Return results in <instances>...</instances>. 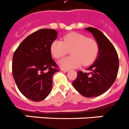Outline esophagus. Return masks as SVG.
<instances>
[{"label":"esophagus","instance_id":"34e87169","mask_svg":"<svg viewBox=\"0 0 129 129\" xmlns=\"http://www.w3.org/2000/svg\"><path fill=\"white\" fill-rule=\"evenodd\" d=\"M61 71H65V72H67V71H69V69H66V68H61Z\"/></svg>","mask_w":129,"mask_h":129}]
</instances>
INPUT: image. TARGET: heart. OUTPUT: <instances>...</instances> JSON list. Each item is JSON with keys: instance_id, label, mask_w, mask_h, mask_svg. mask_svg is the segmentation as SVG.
Returning <instances> with one entry per match:
<instances>
[{"instance_id": "obj_1", "label": "heart", "mask_w": 129, "mask_h": 129, "mask_svg": "<svg viewBox=\"0 0 129 129\" xmlns=\"http://www.w3.org/2000/svg\"><path fill=\"white\" fill-rule=\"evenodd\" d=\"M69 50L71 56L62 59L60 66L67 68H76L82 64L86 66L96 59L99 45L94 38L77 32L67 34L63 36V41L54 40L51 45V54L56 59L66 56Z\"/></svg>"}]
</instances>
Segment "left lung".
Returning <instances> with one entry per match:
<instances>
[{
	"mask_svg": "<svg viewBox=\"0 0 129 129\" xmlns=\"http://www.w3.org/2000/svg\"><path fill=\"white\" fill-rule=\"evenodd\" d=\"M85 30L92 33L99 45V53L95 61L86 70L78 71L72 82L74 88L86 97L99 96L106 92L116 80L119 69V58L112 43L103 33L93 27Z\"/></svg>",
	"mask_w": 129,
	"mask_h": 129,
	"instance_id": "obj_1",
	"label": "left lung"
}]
</instances>
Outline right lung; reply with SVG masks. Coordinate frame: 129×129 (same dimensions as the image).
<instances>
[{"label":"right lung","mask_w":129,"mask_h":129,"mask_svg":"<svg viewBox=\"0 0 129 129\" xmlns=\"http://www.w3.org/2000/svg\"><path fill=\"white\" fill-rule=\"evenodd\" d=\"M57 34L54 29L38 30L26 37L13 54L14 80L21 93L33 101H41L49 95L52 76L60 71L51 52Z\"/></svg>","instance_id":"1"}]
</instances>
